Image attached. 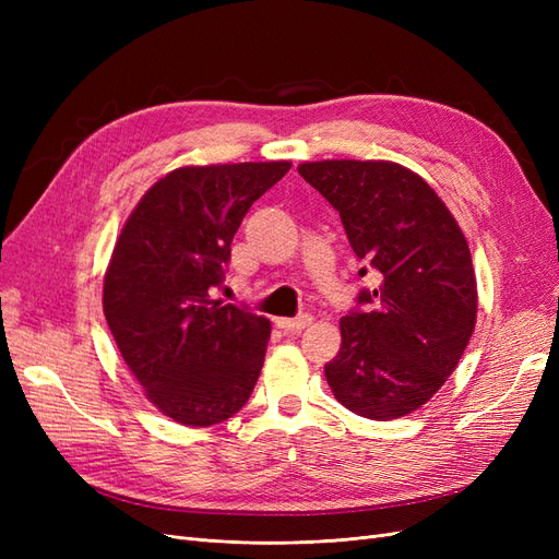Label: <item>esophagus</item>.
Wrapping results in <instances>:
<instances>
[{"mask_svg":"<svg viewBox=\"0 0 559 559\" xmlns=\"http://www.w3.org/2000/svg\"><path fill=\"white\" fill-rule=\"evenodd\" d=\"M275 324H277V329H282V331L296 333V331H302L306 326H310V324H312V317H310V314H300V317H294V319L280 317V319H275Z\"/></svg>","mask_w":559,"mask_h":559,"instance_id":"34e87169","label":"esophagus"}]
</instances>
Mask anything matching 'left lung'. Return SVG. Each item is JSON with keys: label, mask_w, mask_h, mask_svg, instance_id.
<instances>
[{"label": "left lung", "mask_w": 559, "mask_h": 559, "mask_svg": "<svg viewBox=\"0 0 559 559\" xmlns=\"http://www.w3.org/2000/svg\"><path fill=\"white\" fill-rule=\"evenodd\" d=\"M298 173L341 212L354 253L380 277L359 294L368 312L341 319V349L324 366L331 392L368 419L411 415L445 384L476 329L478 284L464 233L401 163L314 160Z\"/></svg>", "instance_id": "obj_1"}]
</instances>
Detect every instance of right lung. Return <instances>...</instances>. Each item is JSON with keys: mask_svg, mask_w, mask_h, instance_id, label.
<instances>
[{"mask_svg": "<svg viewBox=\"0 0 559 559\" xmlns=\"http://www.w3.org/2000/svg\"><path fill=\"white\" fill-rule=\"evenodd\" d=\"M289 167H177L140 198L114 245L103 286L109 331L144 396L177 425H222L257 386L270 321L210 292L224 282L245 214Z\"/></svg>", "mask_w": 559, "mask_h": 559, "instance_id": "add662e5", "label": "right lung"}]
</instances>
